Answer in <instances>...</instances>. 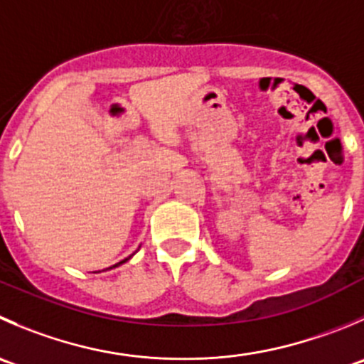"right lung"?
Returning <instances> with one entry per match:
<instances>
[{
    "instance_id": "right-lung-1",
    "label": "right lung",
    "mask_w": 364,
    "mask_h": 364,
    "mask_svg": "<svg viewBox=\"0 0 364 364\" xmlns=\"http://www.w3.org/2000/svg\"><path fill=\"white\" fill-rule=\"evenodd\" d=\"M133 254H135V252H133ZM133 254H132V256H133ZM132 256H128V257H126V259H122V261H119V263H115V264H114V267H110V268H115V267H119V264H122V263H126V261H128V259H132Z\"/></svg>"
}]
</instances>
